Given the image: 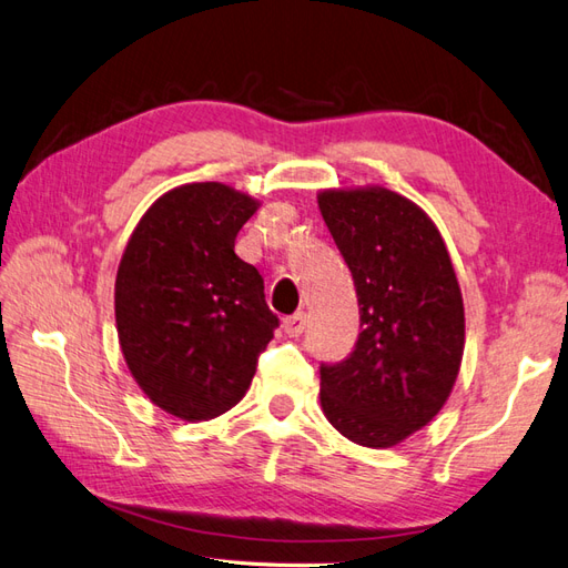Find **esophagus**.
<instances>
[{"instance_id": "1", "label": "esophagus", "mask_w": 568, "mask_h": 568, "mask_svg": "<svg viewBox=\"0 0 568 568\" xmlns=\"http://www.w3.org/2000/svg\"><path fill=\"white\" fill-rule=\"evenodd\" d=\"M304 326H307V316H304L302 312H297V314H293V316H285V318H283V331L287 333V336H293V338L302 336Z\"/></svg>"}]
</instances>
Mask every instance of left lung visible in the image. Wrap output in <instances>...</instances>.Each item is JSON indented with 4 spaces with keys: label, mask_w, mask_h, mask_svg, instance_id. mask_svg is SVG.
Segmentation results:
<instances>
[{
    "label": "left lung",
    "mask_w": 568,
    "mask_h": 568,
    "mask_svg": "<svg viewBox=\"0 0 568 568\" xmlns=\"http://www.w3.org/2000/svg\"><path fill=\"white\" fill-rule=\"evenodd\" d=\"M318 209L359 304L353 353L318 367L322 408L351 442L396 446L456 384L465 343L456 273L427 213L396 192H324Z\"/></svg>",
    "instance_id": "obj_1"
}]
</instances>
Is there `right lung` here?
I'll list each match as a JSON object with an SVG mask.
<instances>
[{
    "mask_svg": "<svg viewBox=\"0 0 568 568\" xmlns=\"http://www.w3.org/2000/svg\"><path fill=\"white\" fill-rule=\"evenodd\" d=\"M258 203L217 182L160 196L129 240L114 283L120 345L158 408L199 423L237 405L278 328L264 278L235 254Z\"/></svg>",
    "mask_w": 568,
    "mask_h": 568,
    "instance_id": "1",
    "label": "right lung"
}]
</instances>
